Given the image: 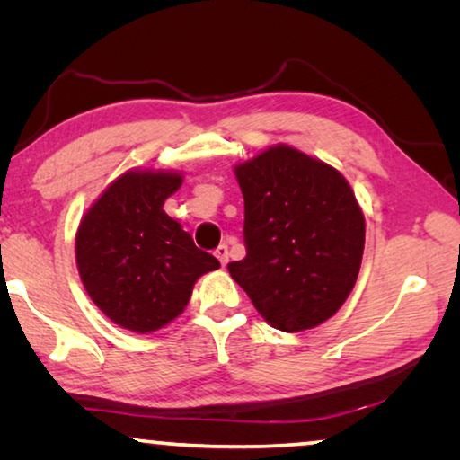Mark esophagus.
Instances as JSON below:
<instances>
[{
	"label": "esophagus",
	"mask_w": 460,
	"mask_h": 460,
	"mask_svg": "<svg viewBox=\"0 0 460 460\" xmlns=\"http://www.w3.org/2000/svg\"><path fill=\"white\" fill-rule=\"evenodd\" d=\"M215 255H217V260L221 261V266H227V261H229V247L227 245H219L215 249Z\"/></svg>",
	"instance_id": "esophagus-1"
}]
</instances>
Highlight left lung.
I'll use <instances>...</instances> for the list:
<instances>
[{
  "label": "left lung",
  "instance_id": "1",
  "mask_svg": "<svg viewBox=\"0 0 460 460\" xmlns=\"http://www.w3.org/2000/svg\"><path fill=\"white\" fill-rule=\"evenodd\" d=\"M247 255L229 263L266 321L284 332L337 313L357 282L365 217L339 170L278 144L235 166Z\"/></svg>",
  "mask_w": 460,
  "mask_h": 460
}]
</instances>
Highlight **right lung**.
<instances>
[{
    "mask_svg": "<svg viewBox=\"0 0 460 460\" xmlns=\"http://www.w3.org/2000/svg\"><path fill=\"white\" fill-rule=\"evenodd\" d=\"M178 172L129 170L93 202L76 231V268L91 300L115 324L154 332L182 314L197 279L221 268L164 213Z\"/></svg>",
    "mask_w": 460,
    "mask_h": 460,
    "instance_id": "obj_1",
    "label": "right lung"
}]
</instances>
